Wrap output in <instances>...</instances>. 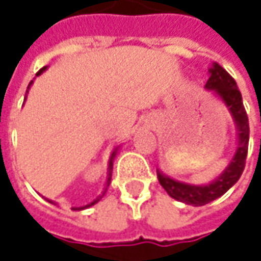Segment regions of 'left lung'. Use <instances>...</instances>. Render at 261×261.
I'll return each mask as SVG.
<instances>
[{"label":"left lung","mask_w":261,"mask_h":261,"mask_svg":"<svg viewBox=\"0 0 261 261\" xmlns=\"http://www.w3.org/2000/svg\"><path fill=\"white\" fill-rule=\"evenodd\" d=\"M209 75L211 76L204 85L206 90L213 91V94L227 107L236 126L238 143H236V150H234L233 158L230 159L225 170L216 179H213L206 185H191V183L179 181L164 174L162 171L156 170L159 183L162 185V188L167 191V194L171 198L185 204L195 206V207L204 206L213 200L219 198L239 180L245 168V159H246L248 141H249L248 115L245 111L242 94L238 88L236 81L218 63H213L212 67L209 69Z\"/></svg>","instance_id":"left-lung-1"}]
</instances>
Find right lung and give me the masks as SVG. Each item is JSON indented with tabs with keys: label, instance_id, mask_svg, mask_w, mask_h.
Masks as SVG:
<instances>
[{
	"label": "right lung",
	"instance_id": "obj_1",
	"mask_svg": "<svg viewBox=\"0 0 261 261\" xmlns=\"http://www.w3.org/2000/svg\"><path fill=\"white\" fill-rule=\"evenodd\" d=\"M48 69V66H45L43 69H40L39 72H37V76L39 75H42L45 70ZM31 84H33V81L30 82V85H28V90H30V87H31ZM28 90H27V93H28ZM117 150H118V147H115L114 150H113V153H111V156H110V161H108V176H107V183H105V188H103V192L100 194V195H97L90 204H87V206H82V207H72L73 211H84V209H88V207H91V206H94L96 203H99L102 198H103V195H105V192H107V189H108V186H110V183H111V176H113V165H114V158L115 154H117ZM49 203H52V204H55L52 200H48Z\"/></svg>",
	"mask_w": 261,
	"mask_h": 261
}]
</instances>
